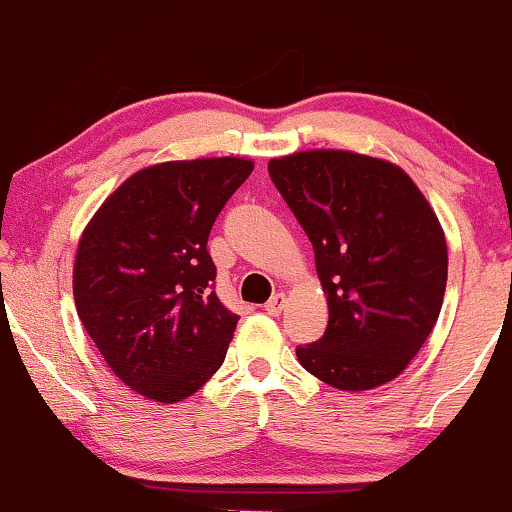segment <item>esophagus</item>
<instances>
[{
  "instance_id": "1",
  "label": "esophagus",
  "mask_w": 512,
  "mask_h": 512,
  "mask_svg": "<svg viewBox=\"0 0 512 512\" xmlns=\"http://www.w3.org/2000/svg\"><path fill=\"white\" fill-rule=\"evenodd\" d=\"M286 303H289V298H286V293H276V296H272V301H269L267 305H264V310H267L269 315H281V310L286 308Z\"/></svg>"
}]
</instances>
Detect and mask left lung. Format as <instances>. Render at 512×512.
Here are the masks:
<instances>
[{
	"label": "left lung",
	"instance_id": "left-lung-1",
	"mask_svg": "<svg viewBox=\"0 0 512 512\" xmlns=\"http://www.w3.org/2000/svg\"><path fill=\"white\" fill-rule=\"evenodd\" d=\"M269 178L313 243L327 330L298 346L322 383L363 392L395 380L436 327L448 243L424 192L397 163L344 149L269 161Z\"/></svg>",
	"mask_w": 512,
	"mask_h": 512
}]
</instances>
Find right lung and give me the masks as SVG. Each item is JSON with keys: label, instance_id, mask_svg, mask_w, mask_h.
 <instances>
[{"label": "right lung", "instance_id": "obj_1", "mask_svg": "<svg viewBox=\"0 0 512 512\" xmlns=\"http://www.w3.org/2000/svg\"><path fill=\"white\" fill-rule=\"evenodd\" d=\"M250 158L166 161L132 173L86 223L74 303L105 363L129 390L187 399L221 368L238 315L211 291L209 231Z\"/></svg>", "mask_w": 512, "mask_h": 512}]
</instances>
